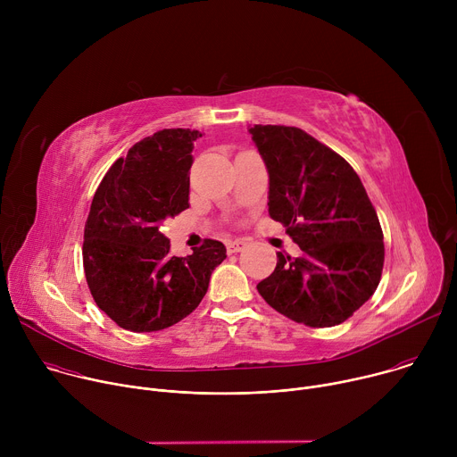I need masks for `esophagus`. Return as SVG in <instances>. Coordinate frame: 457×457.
Here are the masks:
<instances>
[{"label":"esophagus","mask_w":457,"mask_h":457,"mask_svg":"<svg viewBox=\"0 0 457 457\" xmlns=\"http://www.w3.org/2000/svg\"><path fill=\"white\" fill-rule=\"evenodd\" d=\"M244 247H245V242H244V240H240V238L229 240V242L226 244V249H228V253H229V254H233V253H238V251H242Z\"/></svg>","instance_id":"obj_1"}]
</instances>
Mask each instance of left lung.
Segmentation results:
<instances>
[{"label": "left lung", "mask_w": 457, "mask_h": 457, "mask_svg": "<svg viewBox=\"0 0 457 457\" xmlns=\"http://www.w3.org/2000/svg\"><path fill=\"white\" fill-rule=\"evenodd\" d=\"M251 139L270 173V215L302 249L277 253L256 286L280 314L309 328L345 321L376 291L383 231L353 166L295 126L254 124Z\"/></svg>", "instance_id": "left-lung-1"}]
</instances>
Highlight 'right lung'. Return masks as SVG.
I'll use <instances>...</instances> for the list:
<instances>
[{
  "label": "right lung",
  "mask_w": 457,
  "mask_h": 457,
  "mask_svg": "<svg viewBox=\"0 0 457 457\" xmlns=\"http://www.w3.org/2000/svg\"><path fill=\"white\" fill-rule=\"evenodd\" d=\"M197 129L168 128L117 159L101 180L85 224L83 266L90 293L126 331L170 328L197 309L213 270L226 258L206 238L171 256L161 224L189 208V168Z\"/></svg>",
  "instance_id": "add662e5"
}]
</instances>
